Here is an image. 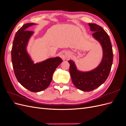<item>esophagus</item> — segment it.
I'll list each match as a JSON object with an SVG mask.
<instances>
[{
  "label": "esophagus",
  "instance_id": "34e87169",
  "mask_svg": "<svg viewBox=\"0 0 126 126\" xmlns=\"http://www.w3.org/2000/svg\"><path fill=\"white\" fill-rule=\"evenodd\" d=\"M70 53L69 52H64L63 54L62 55V58L63 60L67 59L68 58V57L70 56Z\"/></svg>",
  "mask_w": 126,
  "mask_h": 126
}]
</instances>
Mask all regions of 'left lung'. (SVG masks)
I'll return each mask as SVG.
<instances>
[{"instance_id": "1", "label": "left lung", "mask_w": 126, "mask_h": 126, "mask_svg": "<svg viewBox=\"0 0 126 126\" xmlns=\"http://www.w3.org/2000/svg\"><path fill=\"white\" fill-rule=\"evenodd\" d=\"M93 37L100 44L102 58L100 63L94 69L88 71L79 70L73 60L68 61L70 64L69 72L75 86L83 91H90L99 87L107 79L113 61L111 41L107 32L96 24H88Z\"/></svg>"}]
</instances>
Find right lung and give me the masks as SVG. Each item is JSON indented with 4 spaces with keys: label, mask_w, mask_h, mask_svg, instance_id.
Returning <instances> with one entry per match:
<instances>
[{
    "label": "right lung",
    "mask_w": 126,
    "mask_h": 126,
    "mask_svg": "<svg viewBox=\"0 0 126 126\" xmlns=\"http://www.w3.org/2000/svg\"><path fill=\"white\" fill-rule=\"evenodd\" d=\"M36 25L26 24L16 33L11 49V61L18 82L29 91L37 93L48 87L53 74L63 60L56 57L34 63L27 51L29 40L34 32L27 29Z\"/></svg>",
    "instance_id": "obj_1"
}]
</instances>
